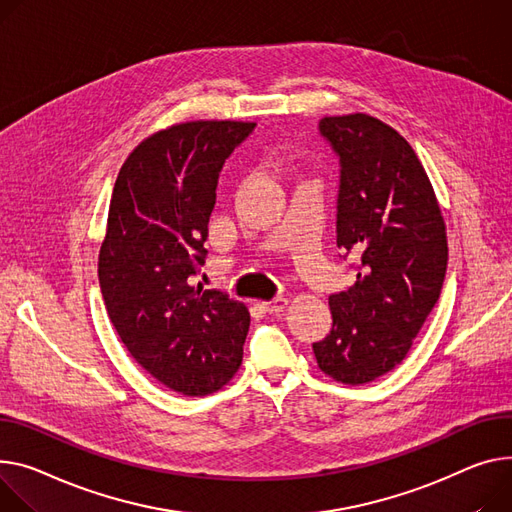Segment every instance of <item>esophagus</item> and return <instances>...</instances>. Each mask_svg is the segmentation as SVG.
I'll return each mask as SVG.
<instances>
[{
  "instance_id": "34e87169",
  "label": "esophagus",
  "mask_w": 512,
  "mask_h": 512,
  "mask_svg": "<svg viewBox=\"0 0 512 512\" xmlns=\"http://www.w3.org/2000/svg\"><path fill=\"white\" fill-rule=\"evenodd\" d=\"M288 306V298H282V296H278V298H274V300H269V302H263V309L267 311V313H271V315H278V313H282L284 309Z\"/></svg>"
}]
</instances>
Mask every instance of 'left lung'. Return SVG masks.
<instances>
[{
	"instance_id": "left-lung-1",
	"label": "left lung",
	"mask_w": 512,
	"mask_h": 512,
	"mask_svg": "<svg viewBox=\"0 0 512 512\" xmlns=\"http://www.w3.org/2000/svg\"><path fill=\"white\" fill-rule=\"evenodd\" d=\"M321 138L339 162L335 243L356 269L331 294L333 325L313 344L319 368L339 383L383 377L410 352L447 274V232L416 152L364 113L323 117Z\"/></svg>"
}]
</instances>
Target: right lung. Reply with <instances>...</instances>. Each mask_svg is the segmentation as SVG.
I'll return each instance as SVG.
<instances>
[{
	"instance_id": "add662e5",
	"label": "right lung",
	"mask_w": 512,
	"mask_h": 512,
	"mask_svg": "<svg viewBox=\"0 0 512 512\" xmlns=\"http://www.w3.org/2000/svg\"><path fill=\"white\" fill-rule=\"evenodd\" d=\"M255 123L191 121L154 133L123 162L109 206L98 282L129 354L177 393L210 395L241 366L249 311L187 280L206 263L226 158Z\"/></svg>"
}]
</instances>
